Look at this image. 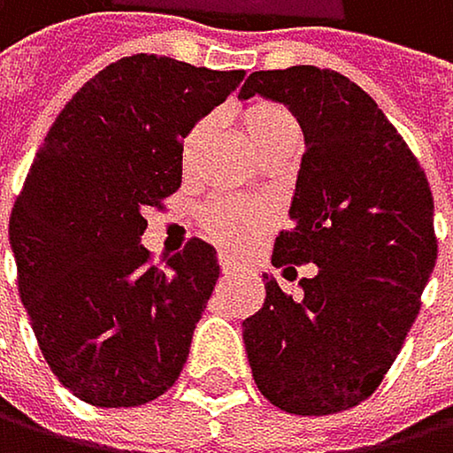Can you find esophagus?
Segmentation results:
<instances>
[{
	"instance_id": "esophagus-1",
	"label": "esophagus",
	"mask_w": 453,
	"mask_h": 453,
	"mask_svg": "<svg viewBox=\"0 0 453 453\" xmlns=\"http://www.w3.org/2000/svg\"><path fill=\"white\" fill-rule=\"evenodd\" d=\"M219 270H222V275H231V273L236 270V265H234L231 258H225V256H222V258H219Z\"/></svg>"
}]
</instances>
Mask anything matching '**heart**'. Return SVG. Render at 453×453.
Returning <instances> with one entry per match:
<instances>
[{
  "label": "heart",
  "instance_id": "1",
  "mask_svg": "<svg viewBox=\"0 0 453 453\" xmlns=\"http://www.w3.org/2000/svg\"><path fill=\"white\" fill-rule=\"evenodd\" d=\"M242 125L250 144L265 156L267 150L275 144H281L287 139H297V122L295 116L278 103H253L242 111ZM205 122H195L186 130L183 142H180V158L183 164H192L197 150L205 139ZM270 211L258 203H248L242 197H217L203 208V228L211 236L217 245L239 250L245 248L248 242L267 228Z\"/></svg>",
  "mask_w": 453,
  "mask_h": 453
}]
</instances>
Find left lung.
Returning a JSON list of instances; mask_svg holds the SVG:
<instances>
[{
  "label": "left lung",
  "instance_id": "1",
  "mask_svg": "<svg viewBox=\"0 0 453 453\" xmlns=\"http://www.w3.org/2000/svg\"><path fill=\"white\" fill-rule=\"evenodd\" d=\"M242 99L284 103L306 152L273 265H318L303 297L267 278L242 323L256 387L289 415H334L373 395L420 311L437 261L434 200L412 150L340 72H253Z\"/></svg>",
  "mask_w": 453,
  "mask_h": 453
}]
</instances>
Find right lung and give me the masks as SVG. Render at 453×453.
<instances>
[{"mask_svg":"<svg viewBox=\"0 0 453 453\" xmlns=\"http://www.w3.org/2000/svg\"><path fill=\"white\" fill-rule=\"evenodd\" d=\"M245 72L130 55L58 113L11 214L19 295L58 381L91 406H142L178 381L219 278L203 239L152 265L144 211L180 188L186 130Z\"/></svg>","mask_w":453,"mask_h":453,"instance_id":"add662e5","label":"right lung"}]
</instances>
